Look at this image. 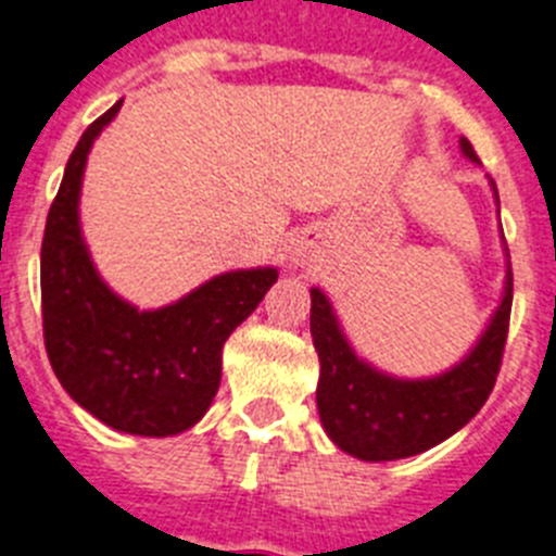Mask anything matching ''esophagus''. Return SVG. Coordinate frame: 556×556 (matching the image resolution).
I'll return each instance as SVG.
<instances>
[{
	"instance_id": "1",
	"label": "esophagus",
	"mask_w": 556,
	"mask_h": 556,
	"mask_svg": "<svg viewBox=\"0 0 556 556\" xmlns=\"http://www.w3.org/2000/svg\"><path fill=\"white\" fill-rule=\"evenodd\" d=\"M293 263L302 265V268H311V265L316 263V254H313L311 243H305V240L296 243V249H293Z\"/></svg>"
}]
</instances>
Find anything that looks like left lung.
Returning a JSON list of instances; mask_svg holds the SVG:
<instances>
[{"instance_id":"obj_1","label":"left lung","mask_w":556,"mask_h":556,"mask_svg":"<svg viewBox=\"0 0 556 556\" xmlns=\"http://www.w3.org/2000/svg\"><path fill=\"white\" fill-rule=\"evenodd\" d=\"M458 148L465 159L479 164L465 137L458 139ZM490 190L495 206H501L492 178ZM501 245L506 274L498 305L476 344L431 378H400L358 355L332 311L330 296L321 288H311V336L321 364L316 405L332 445L361 462H394L431 451L481 412L495 386L509 330L511 268L504 229Z\"/></svg>"}]
</instances>
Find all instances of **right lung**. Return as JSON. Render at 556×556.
I'll list each match as a JSON object with an SVG mask.
<instances>
[{"mask_svg": "<svg viewBox=\"0 0 556 556\" xmlns=\"http://www.w3.org/2000/svg\"><path fill=\"white\" fill-rule=\"evenodd\" d=\"M119 105L84 131L47 215L45 344L55 378L91 417L131 437H176L206 414L218 394L226 338L279 271L257 265L218 274L153 311H139L100 277L80 226V190L91 144Z\"/></svg>", "mask_w": 556, "mask_h": 556, "instance_id": "right-lung-1", "label": "right lung"}]
</instances>
